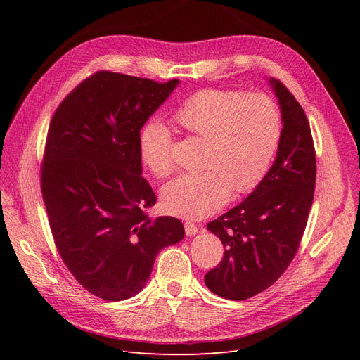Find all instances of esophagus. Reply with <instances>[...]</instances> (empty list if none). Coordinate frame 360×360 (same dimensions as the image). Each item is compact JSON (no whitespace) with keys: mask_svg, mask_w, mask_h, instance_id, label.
I'll use <instances>...</instances> for the list:
<instances>
[{"mask_svg":"<svg viewBox=\"0 0 360 360\" xmlns=\"http://www.w3.org/2000/svg\"><path fill=\"white\" fill-rule=\"evenodd\" d=\"M184 226H185V233H186V236H195V235L198 233V226H195L194 223L186 221Z\"/></svg>","mask_w":360,"mask_h":360,"instance_id":"34e87169","label":"esophagus"}]
</instances>
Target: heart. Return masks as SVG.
I'll use <instances>...</instances> for the list:
<instances>
[{"label": "heart", "instance_id": "b5f03b06", "mask_svg": "<svg viewBox=\"0 0 360 360\" xmlns=\"http://www.w3.org/2000/svg\"><path fill=\"white\" fill-rule=\"evenodd\" d=\"M175 121L207 140L198 174H181L160 193L166 213L184 219L210 216L232 191L247 194L266 176L281 137L276 103L261 93L209 89L195 93L176 112ZM144 166L158 176L172 172V139L167 127L148 121L140 131Z\"/></svg>", "mask_w": 360, "mask_h": 360}]
</instances>
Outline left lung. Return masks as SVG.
I'll use <instances>...</instances> for the list:
<instances>
[{
  "label": "left lung",
  "mask_w": 360,
  "mask_h": 360,
  "mask_svg": "<svg viewBox=\"0 0 360 360\" xmlns=\"http://www.w3.org/2000/svg\"><path fill=\"white\" fill-rule=\"evenodd\" d=\"M269 84L283 124L276 160L247 198L207 224L224 254L204 281L224 299L255 296L286 271L314 201L316 163L308 118L283 83L269 79Z\"/></svg>",
  "instance_id": "8db88e82"
}]
</instances>
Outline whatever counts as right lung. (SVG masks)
<instances>
[{
	"mask_svg": "<svg viewBox=\"0 0 360 360\" xmlns=\"http://www.w3.org/2000/svg\"><path fill=\"white\" fill-rule=\"evenodd\" d=\"M178 84L99 71L52 117L41 174L49 226L70 273L101 299L136 296L158 254L185 236L181 220L146 214L156 195L139 151L141 128Z\"/></svg>",
	"mask_w": 360,
	"mask_h": 360,
	"instance_id": "right-lung-1",
	"label": "right lung"
}]
</instances>
